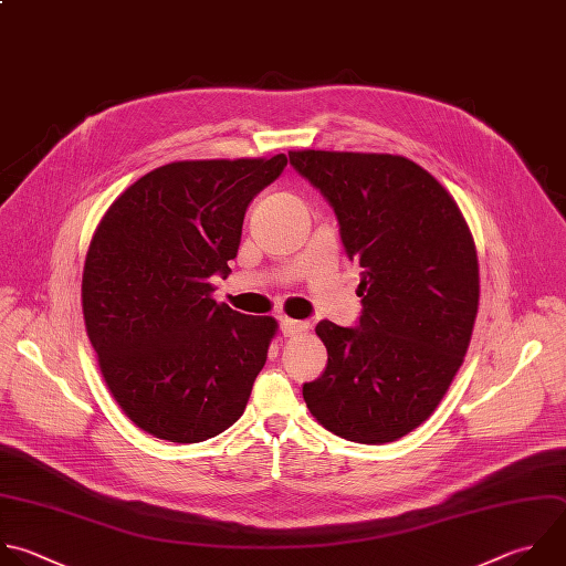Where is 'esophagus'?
Segmentation results:
<instances>
[{
  "label": "esophagus",
  "instance_id": "esophagus-1",
  "mask_svg": "<svg viewBox=\"0 0 566 566\" xmlns=\"http://www.w3.org/2000/svg\"><path fill=\"white\" fill-rule=\"evenodd\" d=\"M280 324H282V333H284L286 337L300 335V333H304V331L308 328V322H300V319H291V317H282Z\"/></svg>",
  "mask_w": 566,
  "mask_h": 566
}]
</instances>
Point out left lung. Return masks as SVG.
Masks as SVG:
<instances>
[{"mask_svg": "<svg viewBox=\"0 0 566 566\" xmlns=\"http://www.w3.org/2000/svg\"><path fill=\"white\" fill-rule=\"evenodd\" d=\"M333 207L346 255L361 269L357 328L315 326L328 364L302 389L331 433L387 444L431 418L464 361L480 266L447 188L402 155L289 150Z\"/></svg>", "mask_w": 566, "mask_h": 566, "instance_id": "left-lung-1", "label": "left lung"}]
</instances>
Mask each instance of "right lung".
<instances>
[{"mask_svg": "<svg viewBox=\"0 0 566 566\" xmlns=\"http://www.w3.org/2000/svg\"><path fill=\"white\" fill-rule=\"evenodd\" d=\"M286 155L164 164L108 207L82 275V311L102 378L153 438L196 444L247 409L277 319L213 300L251 200Z\"/></svg>", "mask_w": 566, "mask_h": 566, "instance_id": "1", "label": "right lung"}]
</instances>
